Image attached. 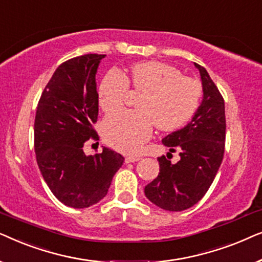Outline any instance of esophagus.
<instances>
[{
	"label": "esophagus",
	"mask_w": 262,
	"mask_h": 262,
	"mask_svg": "<svg viewBox=\"0 0 262 262\" xmlns=\"http://www.w3.org/2000/svg\"><path fill=\"white\" fill-rule=\"evenodd\" d=\"M142 157L141 156H127L126 159H125V162L126 163H131V162H137V161L141 160Z\"/></svg>",
	"instance_id": "1"
}]
</instances>
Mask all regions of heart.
<instances>
[{
    "instance_id": "b5f03b06",
    "label": "heart",
    "mask_w": 262,
    "mask_h": 262,
    "mask_svg": "<svg viewBox=\"0 0 262 262\" xmlns=\"http://www.w3.org/2000/svg\"><path fill=\"white\" fill-rule=\"evenodd\" d=\"M128 83L143 93L136 103L138 111H120L102 124L105 141L123 152H136L151 136L152 125L161 131H173L189 120L198 108L203 88L194 78L182 76L180 70L161 62H139L125 77L110 71L99 87V105L103 112L123 106Z\"/></svg>"
}]
</instances>
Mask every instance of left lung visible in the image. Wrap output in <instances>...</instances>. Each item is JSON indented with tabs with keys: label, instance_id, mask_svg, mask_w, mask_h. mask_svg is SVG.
Masks as SVG:
<instances>
[{
	"label": "left lung",
	"instance_id": "obj_1",
	"mask_svg": "<svg viewBox=\"0 0 262 262\" xmlns=\"http://www.w3.org/2000/svg\"><path fill=\"white\" fill-rule=\"evenodd\" d=\"M203 84V101L184 128L162 139L180 161L159 157L160 173L145 186V196L167 211L189 209L205 195L220 169L225 144L224 100L205 68L194 63ZM169 154V152H168Z\"/></svg>",
	"mask_w": 262,
	"mask_h": 262
}]
</instances>
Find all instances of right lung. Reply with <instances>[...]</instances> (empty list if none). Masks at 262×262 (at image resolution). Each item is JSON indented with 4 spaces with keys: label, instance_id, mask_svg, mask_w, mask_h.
Masks as SVG:
<instances>
[{
    "label": "right lung",
    "instance_id": "1",
    "mask_svg": "<svg viewBox=\"0 0 262 262\" xmlns=\"http://www.w3.org/2000/svg\"><path fill=\"white\" fill-rule=\"evenodd\" d=\"M106 55L89 53L60 64L39 100L34 151L40 173L64 205L84 209L107 194L124 157L103 148L87 156L83 145L98 141L93 128L99 114L95 75Z\"/></svg>",
    "mask_w": 262,
    "mask_h": 262
}]
</instances>
